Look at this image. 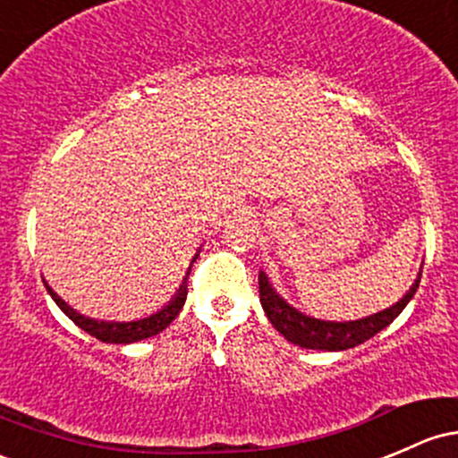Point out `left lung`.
<instances>
[{"mask_svg":"<svg viewBox=\"0 0 458 458\" xmlns=\"http://www.w3.org/2000/svg\"><path fill=\"white\" fill-rule=\"evenodd\" d=\"M421 282V275L417 282L412 284L411 290L395 303V306L382 310V312L371 314V317L358 318V321H345V323H334V321H318V318L306 317V314L297 312L290 308L273 286L268 284L267 275L259 273V301H262L264 312H267L268 321L284 338L299 347L306 349H326V352H343V349H352L360 343L369 341L382 332L386 326H391L406 303L411 301L412 294L417 293Z\"/></svg>","mask_w":458,"mask_h":458,"instance_id":"1","label":"left lung"}]
</instances>
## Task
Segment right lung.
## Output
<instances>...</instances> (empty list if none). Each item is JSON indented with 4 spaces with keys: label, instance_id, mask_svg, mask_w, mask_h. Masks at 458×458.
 I'll return each mask as SVG.
<instances>
[{
    "label": "right lung",
    "instance_id": "right-lung-1",
    "mask_svg": "<svg viewBox=\"0 0 458 458\" xmlns=\"http://www.w3.org/2000/svg\"><path fill=\"white\" fill-rule=\"evenodd\" d=\"M46 288H47V293L52 294L54 301H56V306L61 308L63 312H65L78 327L85 329L87 334H91V336L98 338V341L115 343V345H126V343L144 341V338H150V336H155V334L164 332V329L168 327L172 321H174L176 314L181 312V308H183V303H185V297H188V279H185L183 286H181L179 293H176V297L172 299V301L164 310H159L157 314H150L148 318H140V321L106 323V321H93V318H89V317H82V314H78L76 310L67 306V303L63 301V299L58 297V294L54 293L47 284H46Z\"/></svg>",
    "mask_w": 458,
    "mask_h": 458
}]
</instances>
